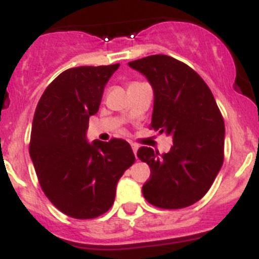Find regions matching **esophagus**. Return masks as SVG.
I'll return each mask as SVG.
<instances>
[{
  "label": "esophagus",
  "instance_id": "34e87169",
  "mask_svg": "<svg viewBox=\"0 0 259 259\" xmlns=\"http://www.w3.org/2000/svg\"><path fill=\"white\" fill-rule=\"evenodd\" d=\"M131 146H132V150H134L135 155H136L137 150H139V145H137V144H135V143H131Z\"/></svg>",
  "mask_w": 259,
  "mask_h": 259
}]
</instances>
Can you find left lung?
<instances>
[{
    "label": "left lung",
    "instance_id": "1",
    "mask_svg": "<svg viewBox=\"0 0 259 259\" xmlns=\"http://www.w3.org/2000/svg\"><path fill=\"white\" fill-rule=\"evenodd\" d=\"M128 66L154 92L150 128L172 137L168 153L146 146L137 152L150 167L144 197L161 209L191 206L206 194L223 164L224 120L214 96L196 71L172 57L155 54Z\"/></svg>",
    "mask_w": 259,
    "mask_h": 259
}]
</instances>
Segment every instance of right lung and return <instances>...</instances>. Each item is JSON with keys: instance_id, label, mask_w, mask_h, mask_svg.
Wrapping results in <instances>:
<instances>
[{"instance_id": "add662e5", "label": "right lung", "mask_w": 259, "mask_h": 259, "mask_svg": "<svg viewBox=\"0 0 259 259\" xmlns=\"http://www.w3.org/2000/svg\"><path fill=\"white\" fill-rule=\"evenodd\" d=\"M119 63L68 68L41 96L32 122L29 155L50 202L75 219H92L113 206L116 184L135 162L131 145L87 140L89 116Z\"/></svg>"}]
</instances>
